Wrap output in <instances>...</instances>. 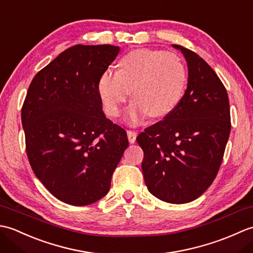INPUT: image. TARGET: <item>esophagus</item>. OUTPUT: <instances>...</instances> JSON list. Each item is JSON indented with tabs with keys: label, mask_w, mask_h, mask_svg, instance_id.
Returning a JSON list of instances; mask_svg holds the SVG:
<instances>
[{
	"label": "esophagus",
	"mask_w": 253,
	"mask_h": 253,
	"mask_svg": "<svg viewBox=\"0 0 253 253\" xmlns=\"http://www.w3.org/2000/svg\"><path fill=\"white\" fill-rule=\"evenodd\" d=\"M138 136V132L135 130H127V137L128 140H129L130 143H135L136 138Z\"/></svg>",
	"instance_id": "esophagus-1"
}]
</instances>
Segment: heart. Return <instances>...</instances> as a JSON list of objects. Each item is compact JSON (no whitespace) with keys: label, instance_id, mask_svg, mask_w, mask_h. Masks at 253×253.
<instances>
[{"label":"heart","instance_id":"b5f03b06","mask_svg":"<svg viewBox=\"0 0 253 253\" xmlns=\"http://www.w3.org/2000/svg\"><path fill=\"white\" fill-rule=\"evenodd\" d=\"M187 83V67L178 55L138 49L121 58L116 73L107 71L101 75L98 91L105 114L115 118L131 90L135 101L127 112V120L137 124L146 115L161 120L171 114L184 98Z\"/></svg>","mask_w":253,"mask_h":253}]
</instances>
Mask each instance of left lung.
I'll use <instances>...</instances> for the list:
<instances>
[{"label":"left lung","instance_id":"8db88e82","mask_svg":"<svg viewBox=\"0 0 253 253\" xmlns=\"http://www.w3.org/2000/svg\"><path fill=\"white\" fill-rule=\"evenodd\" d=\"M188 65V85L176 110L139 133L144 182L169 203L196 200L211 186L222 164L230 132L227 91L197 53L173 44Z\"/></svg>","mask_w":253,"mask_h":253}]
</instances>
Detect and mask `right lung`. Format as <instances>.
I'll return each mask as SVG.
<instances>
[{"label":"right lung","mask_w":253,"mask_h":253,"mask_svg":"<svg viewBox=\"0 0 253 253\" xmlns=\"http://www.w3.org/2000/svg\"><path fill=\"white\" fill-rule=\"evenodd\" d=\"M118 52L110 44L69 47L38 72L21 107L32 170L71 206H88L109 192L128 147L125 129L105 117L98 91Z\"/></svg>","instance_id":"obj_1"}]
</instances>
